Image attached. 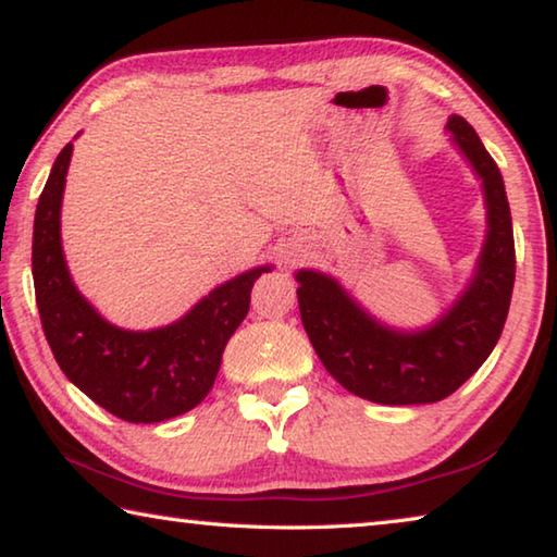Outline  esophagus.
Returning <instances> with one entry per match:
<instances>
[{"mask_svg":"<svg viewBox=\"0 0 557 557\" xmlns=\"http://www.w3.org/2000/svg\"><path fill=\"white\" fill-rule=\"evenodd\" d=\"M295 260H297L295 252H289V256H287V262H295Z\"/></svg>","mask_w":557,"mask_h":557,"instance_id":"1","label":"esophagus"}]
</instances>
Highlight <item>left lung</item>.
<instances>
[{
  "instance_id": "obj_1",
  "label": "left lung",
  "mask_w": 557,
  "mask_h": 557,
  "mask_svg": "<svg viewBox=\"0 0 557 557\" xmlns=\"http://www.w3.org/2000/svg\"><path fill=\"white\" fill-rule=\"evenodd\" d=\"M449 139L482 182L486 238L467 287L435 322L395 329L375 319L342 282L297 270V299L324 369L358 398L381 405H425L455 393L479 371L504 332L516 280L513 225L492 154L465 117L447 120Z\"/></svg>"
}]
</instances>
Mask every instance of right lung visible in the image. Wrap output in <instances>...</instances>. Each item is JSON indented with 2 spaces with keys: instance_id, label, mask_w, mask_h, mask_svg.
Segmentation results:
<instances>
[{
  "instance_id": "add662e5",
  "label": "right lung",
  "mask_w": 557,
  "mask_h": 557,
  "mask_svg": "<svg viewBox=\"0 0 557 557\" xmlns=\"http://www.w3.org/2000/svg\"><path fill=\"white\" fill-rule=\"evenodd\" d=\"M73 143L61 149L34 219L32 275L53 358L75 388L127 422H164L213 388L223 348L250 309V289L272 265L245 270L211 289L176 322L129 332L81 295L65 265L61 203Z\"/></svg>"
}]
</instances>
